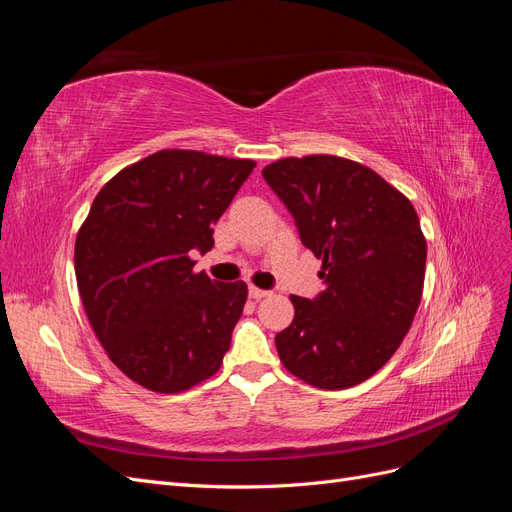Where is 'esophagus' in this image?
I'll list each match as a JSON object with an SVG mask.
<instances>
[{"instance_id":"1","label":"esophagus","mask_w":512,"mask_h":512,"mask_svg":"<svg viewBox=\"0 0 512 512\" xmlns=\"http://www.w3.org/2000/svg\"><path fill=\"white\" fill-rule=\"evenodd\" d=\"M247 294H250L252 299H256V301H260V299H265V297H269V290H262V288H256V286H250L247 288Z\"/></svg>"}]
</instances>
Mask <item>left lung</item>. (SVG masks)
Here are the masks:
<instances>
[{"label":"left lung","mask_w":512,"mask_h":512,"mask_svg":"<svg viewBox=\"0 0 512 512\" xmlns=\"http://www.w3.org/2000/svg\"><path fill=\"white\" fill-rule=\"evenodd\" d=\"M262 177L322 260L327 288L290 297L294 320L275 335L284 367L318 389L374 376L414 320L427 243L410 200L374 170L337 156L286 158Z\"/></svg>","instance_id":"8db88e82"}]
</instances>
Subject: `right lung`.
I'll list each match as a JSON object with an SVG mask.
<instances>
[{
	"label": "right lung",
	"instance_id": "1",
	"mask_svg": "<svg viewBox=\"0 0 512 512\" xmlns=\"http://www.w3.org/2000/svg\"><path fill=\"white\" fill-rule=\"evenodd\" d=\"M256 162L164 149L98 192L76 235L74 271L100 344L130 380L179 393L220 369L245 282L194 273L213 224Z\"/></svg>",
	"mask_w": 512,
	"mask_h": 512
}]
</instances>
